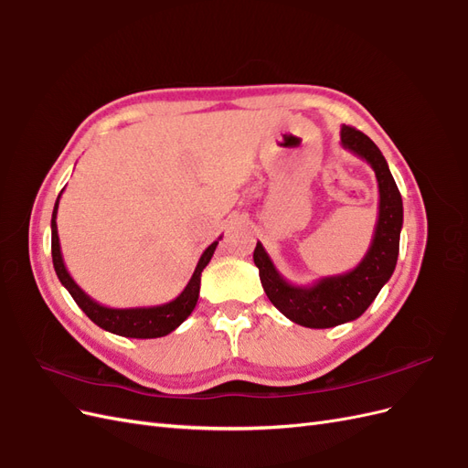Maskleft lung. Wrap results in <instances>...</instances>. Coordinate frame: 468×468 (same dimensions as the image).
I'll return each mask as SVG.
<instances>
[{
    "instance_id": "1",
    "label": "left lung",
    "mask_w": 468,
    "mask_h": 468,
    "mask_svg": "<svg viewBox=\"0 0 468 468\" xmlns=\"http://www.w3.org/2000/svg\"><path fill=\"white\" fill-rule=\"evenodd\" d=\"M342 146L373 167L378 183V218L371 246L356 269L342 275L322 277L313 285H292L273 265L258 242L253 263L260 269L261 287L281 314L306 328H334L359 318L387 285L399 260L404 220L402 197L385 155L361 131L342 126Z\"/></svg>"
}]
</instances>
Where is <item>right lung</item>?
<instances>
[{
    "mask_svg": "<svg viewBox=\"0 0 468 468\" xmlns=\"http://www.w3.org/2000/svg\"><path fill=\"white\" fill-rule=\"evenodd\" d=\"M62 195V193H60ZM60 195L54 203L52 210V263H54V271L58 275L62 285L68 289V292L72 294V299L76 304L88 314V318L97 324L99 328H103L111 334H117L122 337H136V339H150V337H162L167 335L169 332H174L177 325L186 322L193 308L199 301V289H201V273L203 269L208 265L212 253H215L218 239L212 242L197 263L195 271L187 282V287L181 291L179 296H176L174 301H169L165 304L158 306H138V308H109L99 304L93 301L91 296L81 291L78 287V282L72 279V275L68 273V269L62 260V251H60V239H58V226H56V212H58V203H60Z\"/></svg>",
    "mask_w": 468,
    "mask_h": 468,
    "instance_id": "right-lung-1",
    "label": "right lung"
}]
</instances>
